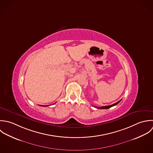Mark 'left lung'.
Masks as SVG:
<instances>
[{"label": "left lung", "mask_w": 153, "mask_h": 153, "mask_svg": "<svg viewBox=\"0 0 153 153\" xmlns=\"http://www.w3.org/2000/svg\"><path fill=\"white\" fill-rule=\"evenodd\" d=\"M120 100H119V102H116V103H114V104H111V105H105V106H102V107H96V106H94V107H96V108H100V109H107V108H110V107H113V106H114V105H117L119 102H120Z\"/></svg>", "instance_id": "obj_1"}]
</instances>
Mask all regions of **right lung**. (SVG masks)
I'll return each mask as SVG.
<instances>
[{
  "mask_svg": "<svg viewBox=\"0 0 153 153\" xmlns=\"http://www.w3.org/2000/svg\"><path fill=\"white\" fill-rule=\"evenodd\" d=\"M43 106H44V105H43ZM45 106H48V105H45Z\"/></svg>",
  "mask_w": 153,
  "mask_h": 153,
  "instance_id": "add662e5",
  "label": "right lung"
}]
</instances>
